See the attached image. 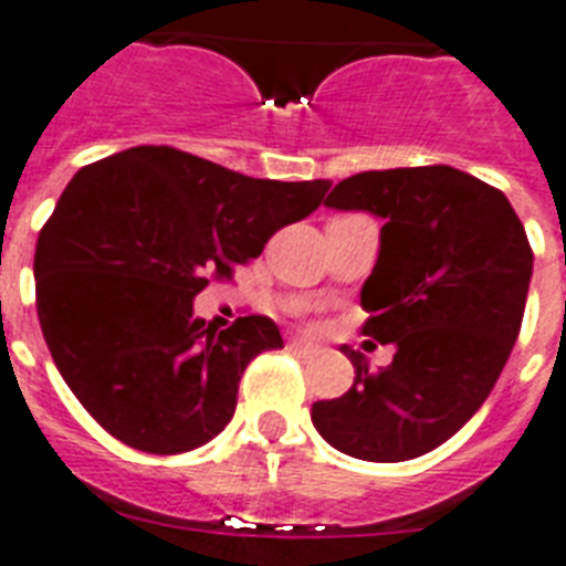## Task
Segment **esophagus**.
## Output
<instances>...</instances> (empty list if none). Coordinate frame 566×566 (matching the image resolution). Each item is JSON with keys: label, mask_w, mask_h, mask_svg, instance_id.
Instances as JSON below:
<instances>
[{"label": "esophagus", "mask_w": 566, "mask_h": 566, "mask_svg": "<svg viewBox=\"0 0 566 566\" xmlns=\"http://www.w3.org/2000/svg\"><path fill=\"white\" fill-rule=\"evenodd\" d=\"M289 346H292L294 352H301V355H315V352H317V346H315V343L303 340V337H294V340L289 343Z\"/></svg>", "instance_id": "1"}]
</instances>
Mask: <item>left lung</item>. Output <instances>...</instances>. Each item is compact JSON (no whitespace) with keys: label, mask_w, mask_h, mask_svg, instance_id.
Returning a JSON list of instances; mask_svg holds the SVG:
<instances>
[{"label":"left lung","mask_w":566,"mask_h":566,"mask_svg":"<svg viewBox=\"0 0 566 566\" xmlns=\"http://www.w3.org/2000/svg\"><path fill=\"white\" fill-rule=\"evenodd\" d=\"M326 206L384 217L360 332L395 357L371 371L343 346L355 384L317 400L312 423L360 461L427 455L481 409L513 352L533 277L524 226L504 191L452 166L355 174Z\"/></svg>","instance_id":"8db88e82"}]
</instances>
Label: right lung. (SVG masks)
<instances>
[{"label": "right lung", "mask_w": 566, "mask_h": 566, "mask_svg": "<svg viewBox=\"0 0 566 566\" xmlns=\"http://www.w3.org/2000/svg\"><path fill=\"white\" fill-rule=\"evenodd\" d=\"M329 186L254 180L171 145L74 174L36 240V315L53 364L105 432L151 455L223 432L245 366L283 337L263 315L211 329L195 297L312 214Z\"/></svg>", "instance_id": "right-lung-1"}]
</instances>
